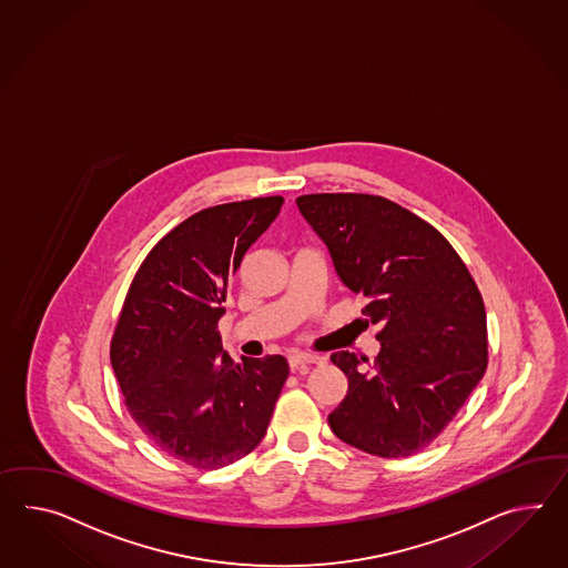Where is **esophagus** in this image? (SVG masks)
I'll return each mask as SVG.
<instances>
[{"mask_svg":"<svg viewBox=\"0 0 568 568\" xmlns=\"http://www.w3.org/2000/svg\"><path fill=\"white\" fill-rule=\"evenodd\" d=\"M318 363H322L318 355H310V353H293L290 357L291 369H300L305 365H318Z\"/></svg>","mask_w":568,"mask_h":568,"instance_id":"34e87169","label":"esophagus"}]
</instances>
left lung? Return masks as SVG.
Here are the masks:
<instances>
[{
  "mask_svg": "<svg viewBox=\"0 0 568 568\" xmlns=\"http://www.w3.org/2000/svg\"><path fill=\"white\" fill-rule=\"evenodd\" d=\"M361 314L379 324L374 363L338 351L348 392L328 416L341 442L379 457L425 449L452 423L488 365L483 295L454 246L398 203L363 193L297 196Z\"/></svg>",
  "mask_w": 568,
  "mask_h": 568,
  "instance_id": "obj_1",
  "label": "left lung"
}]
</instances>
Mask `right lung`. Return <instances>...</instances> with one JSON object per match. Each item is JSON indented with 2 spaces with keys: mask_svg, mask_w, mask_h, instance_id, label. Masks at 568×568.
<instances>
[{
  "mask_svg": "<svg viewBox=\"0 0 568 568\" xmlns=\"http://www.w3.org/2000/svg\"><path fill=\"white\" fill-rule=\"evenodd\" d=\"M283 196L203 209L164 235L139 266L114 326L111 363L131 418L150 442L199 470L248 456L263 442L287 359L235 363L217 322L250 246Z\"/></svg>",
  "mask_w": 568,
  "mask_h": 568,
  "instance_id": "right-lung-1",
  "label": "right lung"
}]
</instances>
